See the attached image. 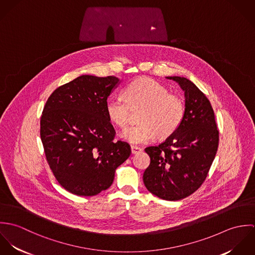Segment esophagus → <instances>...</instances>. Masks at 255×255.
<instances>
[{
	"label": "esophagus",
	"mask_w": 255,
	"mask_h": 255,
	"mask_svg": "<svg viewBox=\"0 0 255 255\" xmlns=\"http://www.w3.org/2000/svg\"><path fill=\"white\" fill-rule=\"evenodd\" d=\"M130 149H131V153L132 154H137V153L142 151V149L140 147H138V146L131 145L130 146Z\"/></svg>",
	"instance_id": "1"
}]
</instances>
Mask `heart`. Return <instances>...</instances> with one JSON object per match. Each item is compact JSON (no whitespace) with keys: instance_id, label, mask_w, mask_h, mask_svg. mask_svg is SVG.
I'll return each instance as SVG.
<instances>
[{"instance_id":"1","label":"heart","mask_w":255,"mask_h":255,"mask_svg":"<svg viewBox=\"0 0 255 255\" xmlns=\"http://www.w3.org/2000/svg\"><path fill=\"white\" fill-rule=\"evenodd\" d=\"M126 99L109 97L105 111L110 121L124 128L128 125L130 110L143 108L139 115V125L125 128L120 136L133 145L152 141L157 135L166 138L181 126L185 105L181 96L169 93L159 82L142 77L129 83L124 90Z\"/></svg>"}]
</instances>
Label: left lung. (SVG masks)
I'll use <instances>...</instances> for the list:
<instances>
[{
    "label": "left lung",
    "mask_w": 255,
    "mask_h": 255,
    "mask_svg": "<svg viewBox=\"0 0 255 255\" xmlns=\"http://www.w3.org/2000/svg\"><path fill=\"white\" fill-rule=\"evenodd\" d=\"M167 78L184 92V117L164 142L145 148L150 165L143 182L152 194L176 201L192 194L206 179L218 149L219 131L212 106L198 87L185 77Z\"/></svg>",
    "instance_id": "1"
}]
</instances>
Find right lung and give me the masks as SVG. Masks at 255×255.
<instances>
[{
  "label": "right lung",
  "mask_w": 255,
  "mask_h": 255,
  "mask_svg": "<svg viewBox=\"0 0 255 255\" xmlns=\"http://www.w3.org/2000/svg\"><path fill=\"white\" fill-rule=\"evenodd\" d=\"M116 76L83 74L58 87L48 98L40 136L49 166L59 183L78 196L109 188L116 169L130 155V146L114 141L106 100L120 84Z\"/></svg>",
  "instance_id": "1"
}]
</instances>
